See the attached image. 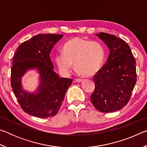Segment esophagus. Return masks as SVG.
I'll list each match as a JSON object with an SVG mask.
<instances>
[{"label":"esophagus","mask_w":147,"mask_h":147,"mask_svg":"<svg viewBox=\"0 0 147 147\" xmlns=\"http://www.w3.org/2000/svg\"><path fill=\"white\" fill-rule=\"evenodd\" d=\"M83 81V79H81V78H76L75 79V82H81Z\"/></svg>","instance_id":"34e87169"}]
</instances>
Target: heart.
I'll return each instance as SVG.
<instances>
[{
	"label": "heart",
	"mask_w": 147,
	"mask_h": 147,
	"mask_svg": "<svg viewBox=\"0 0 147 147\" xmlns=\"http://www.w3.org/2000/svg\"><path fill=\"white\" fill-rule=\"evenodd\" d=\"M106 59L104 45L97 41L74 38L64 45L63 53L55 56V61L59 71L69 75L74 62L78 73L93 76L102 67Z\"/></svg>",
	"instance_id": "heart-1"
}]
</instances>
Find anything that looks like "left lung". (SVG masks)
I'll return each mask as SVG.
<instances>
[{
  "instance_id": "left-lung-1",
  "label": "left lung",
  "mask_w": 147,
  "mask_h": 147,
  "mask_svg": "<svg viewBox=\"0 0 147 147\" xmlns=\"http://www.w3.org/2000/svg\"><path fill=\"white\" fill-rule=\"evenodd\" d=\"M109 49L106 63L94 76L93 106L104 113L118 111L128 104L137 81L136 59L123 39L104 32L96 34Z\"/></svg>"
}]
</instances>
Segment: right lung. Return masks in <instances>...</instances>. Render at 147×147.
<instances>
[{
	"label": "right lung",
	"mask_w": 147,
	"mask_h": 147,
	"mask_svg": "<svg viewBox=\"0 0 147 147\" xmlns=\"http://www.w3.org/2000/svg\"><path fill=\"white\" fill-rule=\"evenodd\" d=\"M61 34H44L23 42L14 54L11 69V86L24 111L39 118L56 115L61 107L66 91L73 80L59 78L54 71L50 53ZM36 69L40 74V85L34 93L22 87L21 78L28 70Z\"/></svg>",
	"instance_id": "obj_1"
}]
</instances>
